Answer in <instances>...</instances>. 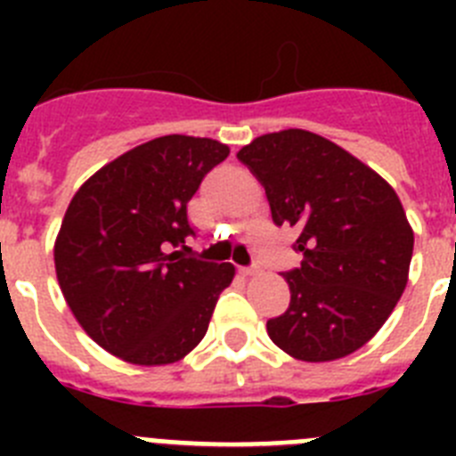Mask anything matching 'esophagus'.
<instances>
[{
  "label": "esophagus",
  "instance_id": "obj_1",
  "mask_svg": "<svg viewBox=\"0 0 456 456\" xmlns=\"http://www.w3.org/2000/svg\"><path fill=\"white\" fill-rule=\"evenodd\" d=\"M240 272L244 273V276H256V273H260V267H257V265H251V267H240Z\"/></svg>",
  "mask_w": 456,
  "mask_h": 456
}]
</instances>
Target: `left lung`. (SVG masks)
Segmentation results:
<instances>
[{
  "instance_id": "left-lung-1",
  "label": "left lung",
  "mask_w": 456,
  "mask_h": 456,
  "mask_svg": "<svg viewBox=\"0 0 456 456\" xmlns=\"http://www.w3.org/2000/svg\"><path fill=\"white\" fill-rule=\"evenodd\" d=\"M263 183L276 225L299 231L301 267L285 272L289 308L267 322L273 345L324 363L356 352L400 301L413 231L395 189L333 141L305 130L253 139L237 152Z\"/></svg>"
}]
</instances>
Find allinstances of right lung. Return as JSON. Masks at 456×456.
Segmentation results:
<instances>
[{
    "label": "right lung",
    "mask_w": 456,
    "mask_h": 456,
    "mask_svg": "<svg viewBox=\"0 0 456 456\" xmlns=\"http://www.w3.org/2000/svg\"><path fill=\"white\" fill-rule=\"evenodd\" d=\"M228 146L168 134L132 148L79 187L54 244L56 278L84 331L134 365L187 356L235 276L178 248L187 203Z\"/></svg>",
    "instance_id": "right-lung-1"
}]
</instances>
